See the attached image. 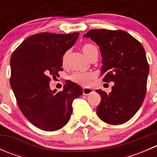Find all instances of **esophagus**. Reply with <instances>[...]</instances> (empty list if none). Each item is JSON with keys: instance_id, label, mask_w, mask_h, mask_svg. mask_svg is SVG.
Segmentation results:
<instances>
[{"instance_id": "obj_1", "label": "esophagus", "mask_w": 157, "mask_h": 157, "mask_svg": "<svg viewBox=\"0 0 157 157\" xmlns=\"http://www.w3.org/2000/svg\"><path fill=\"white\" fill-rule=\"evenodd\" d=\"M93 90H92L91 88H89V87H84L83 89V95H86V96H87V95L90 94L91 93H93Z\"/></svg>"}]
</instances>
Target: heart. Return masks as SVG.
Returning <instances> with one entry per match:
<instances>
[{
  "instance_id": "heart-1",
  "label": "heart",
  "mask_w": 157,
  "mask_h": 157,
  "mask_svg": "<svg viewBox=\"0 0 157 157\" xmlns=\"http://www.w3.org/2000/svg\"><path fill=\"white\" fill-rule=\"evenodd\" d=\"M82 51H83V54L90 58V57L93 55V54L95 52H97V48L93 44H85L83 47H82ZM69 52H66L62 56V64L65 65L67 63V58H68ZM94 78V74L91 72H77L74 73L73 75H71V80L73 82L78 84L81 85V86H87L91 83L92 80Z\"/></svg>"
}]
</instances>
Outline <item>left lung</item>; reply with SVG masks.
<instances>
[{
    "instance_id": "1",
    "label": "left lung",
    "mask_w": 157,
    "mask_h": 157,
    "mask_svg": "<svg viewBox=\"0 0 157 157\" xmlns=\"http://www.w3.org/2000/svg\"><path fill=\"white\" fill-rule=\"evenodd\" d=\"M83 37L99 45L102 80L114 82L111 93L96 90L101 96L96 113L105 123L124 124L138 111L146 95L149 64L144 48L123 30L92 29Z\"/></svg>"
}]
</instances>
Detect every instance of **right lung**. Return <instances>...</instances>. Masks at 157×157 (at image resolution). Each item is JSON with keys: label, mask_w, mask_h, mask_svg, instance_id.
I'll list each match as a JSON object with an SVG mask.
<instances>
[{"label": "right lung", "mask_w": 157, "mask_h": 157, "mask_svg": "<svg viewBox=\"0 0 157 157\" xmlns=\"http://www.w3.org/2000/svg\"><path fill=\"white\" fill-rule=\"evenodd\" d=\"M79 33H43L26 38L10 58V86L22 113L36 128L57 131L69 121L73 101L83 94L77 83L66 81L61 92L52 90L51 77L62 71V56Z\"/></svg>", "instance_id": "right-lung-1"}]
</instances>
